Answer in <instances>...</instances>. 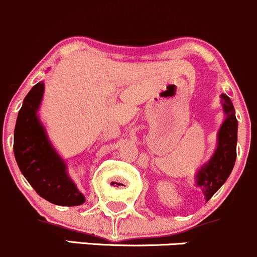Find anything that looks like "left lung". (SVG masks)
<instances>
[{"label":"left lung","instance_id":"obj_1","mask_svg":"<svg viewBox=\"0 0 257 257\" xmlns=\"http://www.w3.org/2000/svg\"><path fill=\"white\" fill-rule=\"evenodd\" d=\"M220 97L225 118L216 135L215 151L210 160L199 168L194 178L195 186L202 189L207 202L225 183L236 160L237 120L234 105L226 94H221Z\"/></svg>","mask_w":257,"mask_h":257}]
</instances>
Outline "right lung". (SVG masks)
<instances>
[{
  "instance_id": "1",
  "label": "right lung",
  "mask_w": 257,
  "mask_h": 257,
  "mask_svg": "<svg viewBox=\"0 0 257 257\" xmlns=\"http://www.w3.org/2000/svg\"><path fill=\"white\" fill-rule=\"evenodd\" d=\"M44 94L39 81L23 100L16 121L13 152L21 172L37 193L53 204L75 207L85 202L68 174L67 163L50 142L38 111Z\"/></svg>"
}]
</instances>
